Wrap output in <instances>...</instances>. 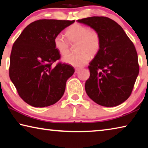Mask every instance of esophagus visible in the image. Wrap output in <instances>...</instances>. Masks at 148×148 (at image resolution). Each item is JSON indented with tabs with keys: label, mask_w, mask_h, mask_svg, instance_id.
I'll list each match as a JSON object with an SVG mask.
<instances>
[{
	"label": "esophagus",
	"mask_w": 148,
	"mask_h": 148,
	"mask_svg": "<svg viewBox=\"0 0 148 148\" xmlns=\"http://www.w3.org/2000/svg\"><path fill=\"white\" fill-rule=\"evenodd\" d=\"M79 71H80V69H76V70H75V73L77 74Z\"/></svg>",
	"instance_id": "1"
}]
</instances>
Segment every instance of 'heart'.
I'll return each instance as SVG.
<instances>
[{
  "label": "heart",
  "instance_id": "heart-1",
  "mask_svg": "<svg viewBox=\"0 0 148 148\" xmlns=\"http://www.w3.org/2000/svg\"><path fill=\"white\" fill-rule=\"evenodd\" d=\"M66 36L72 44H77V54H68L62 57L64 63L74 67H82L87 64L89 56L94 57L101 48V37L96 31L79 23H74L66 31ZM54 45L59 53L64 56L70 52L69 41L62 34H58L54 38Z\"/></svg>",
  "mask_w": 148,
  "mask_h": 148
}]
</instances>
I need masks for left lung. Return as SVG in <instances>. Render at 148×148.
<instances>
[{"label": "left lung", "instance_id": "8db88e82", "mask_svg": "<svg viewBox=\"0 0 148 148\" xmlns=\"http://www.w3.org/2000/svg\"><path fill=\"white\" fill-rule=\"evenodd\" d=\"M99 34L101 48L88 66L87 95L101 106H118L129 98L139 73L135 47L122 27L106 17L77 20Z\"/></svg>", "mask_w": 148, "mask_h": 148}]
</instances>
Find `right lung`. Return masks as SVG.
Listing matches in <instances>:
<instances>
[{
	"instance_id": "right-lung-1",
	"label": "right lung",
	"mask_w": 148,
	"mask_h": 148,
	"mask_svg": "<svg viewBox=\"0 0 148 148\" xmlns=\"http://www.w3.org/2000/svg\"><path fill=\"white\" fill-rule=\"evenodd\" d=\"M73 21L40 19L24 29L14 42L9 74L21 98L34 107L56 103L63 95L66 82L74 73L73 67L53 62L60 59L55 36Z\"/></svg>"
}]
</instances>
